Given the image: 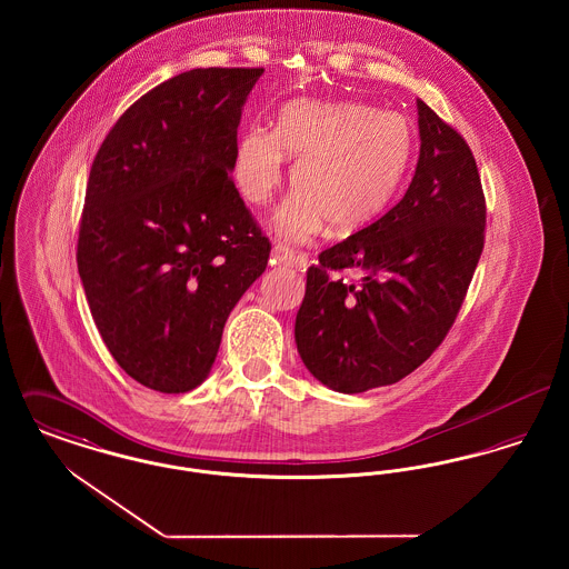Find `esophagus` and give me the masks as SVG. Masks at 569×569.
I'll use <instances>...</instances> for the list:
<instances>
[{
	"mask_svg": "<svg viewBox=\"0 0 569 569\" xmlns=\"http://www.w3.org/2000/svg\"><path fill=\"white\" fill-rule=\"evenodd\" d=\"M272 256H274V260L281 262V264H297L298 262L297 251H295L292 247H288V244L274 243V247H272Z\"/></svg>",
	"mask_w": 569,
	"mask_h": 569,
	"instance_id": "1",
	"label": "esophagus"
}]
</instances>
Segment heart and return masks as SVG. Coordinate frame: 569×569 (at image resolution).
<instances>
[{
    "label": "heart",
    "mask_w": 569,
    "mask_h": 569,
    "mask_svg": "<svg viewBox=\"0 0 569 569\" xmlns=\"http://www.w3.org/2000/svg\"><path fill=\"white\" fill-rule=\"evenodd\" d=\"M416 136L406 117L360 102L300 100L279 112L274 130L244 132L234 179L244 200L264 207L281 188L288 153L300 190L274 226L288 239H309L326 221L337 234L369 228L386 213L406 179Z\"/></svg>",
    "instance_id": "b5f03b06"
}]
</instances>
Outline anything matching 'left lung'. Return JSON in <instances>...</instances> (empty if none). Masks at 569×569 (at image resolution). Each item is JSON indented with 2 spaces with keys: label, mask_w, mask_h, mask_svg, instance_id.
Returning <instances> with one entry per match:
<instances>
[{
  "label": "left lung",
  "mask_w": 569,
  "mask_h": 569,
  "mask_svg": "<svg viewBox=\"0 0 569 569\" xmlns=\"http://www.w3.org/2000/svg\"><path fill=\"white\" fill-rule=\"evenodd\" d=\"M420 158L406 196L307 269L297 348L325 386L397 383L441 346L485 249L487 200L465 138L418 100Z\"/></svg>",
  "instance_id": "1"
}]
</instances>
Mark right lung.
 Returning <instances> with one entry per match:
<instances>
[{"label":"right lung","mask_w":569,"mask_h":569,"mask_svg":"<svg viewBox=\"0 0 569 569\" xmlns=\"http://www.w3.org/2000/svg\"><path fill=\"white\" fill-rule=\"evenodd\" d=\"M264 68H196L138 98L100 144L77 262L93 322L138 383H202L271 241L232 181L241 107Z\"/></svg>","instance_id":"right-lung-1"}]
</instances>
